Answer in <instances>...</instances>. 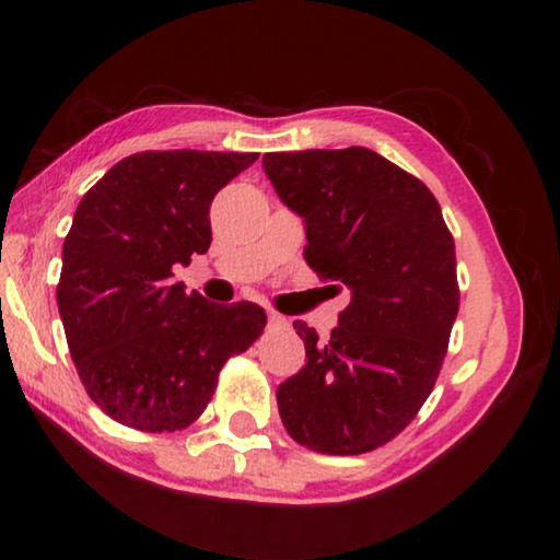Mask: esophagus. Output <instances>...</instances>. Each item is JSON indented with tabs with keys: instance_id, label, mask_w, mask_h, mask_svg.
<instances>
[{
	"instance_id": "esophagus-1",
	"label": "esophagus",
	"mask_w": 560,
	"mask_h": 560,
	"mask_svg": "<svg viewBox=\"0 0 560 560\" xmlns=\"http://www.w3.org/2000/svg\"><path fill=\"white\" fill-rule=\"evenodd\" d=\"M267 324L282 328V326H288V318L280 316V313H272V311H270V313H267Z\"/></svg>"
}]
</instances>
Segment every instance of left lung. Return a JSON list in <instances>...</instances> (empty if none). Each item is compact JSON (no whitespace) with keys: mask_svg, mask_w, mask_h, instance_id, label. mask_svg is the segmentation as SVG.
Listing matches in <instances>:
<instances>
[{"mask_svg":"<svg viewBox=\"0 0 560 560\" xmlns=\"http://www.w3.org/2000/svg\"><path fill=\"white\" fill-rule=\"evenodd\" d=\"M262 165L305 221V262L351 290L326 343L293 324L308 362L278 387L282 425L318 454H366L439 380L458 313L454 236L425 183L374 150L267 152Z\"/></svg>","mask_w":560,"mask_h":560,"instance_id":"8db88e82","label":"left lung"}]
</instances>
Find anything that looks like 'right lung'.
I'll use <instances>...</instances> for the list:
<instances>
[{
	"label": "right lung",
	"mask_w": 560,
	"mask_h": 560,
	"mask_svg": "<svg viewBox=\"0 0 560 560\" xmlns=\"http://www.w3.org/2000/svg\"><path fill=\"white\" fill-rule=\"evenodd\" d=\"M257 152L144 150L119 160L75 209L58 311L91 400L135 431H183L229 357L267 324L257 303L213 305L173 280L211 244L213 196Z\"/></svg>",
	"instance_id": "right-lung-1"
}]
</instances>
